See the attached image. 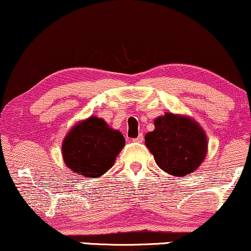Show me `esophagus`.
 <instances>
[{
	"mask_svg": "<svg viewBox=\"0 0 251 251\" xmlns=\"http://www.w3.org/2000/svg\"><path fill=\"white\" fill-rule=\"evenodd\" d=\"M133 141H137V143H143V140H144V136H143V133H139V136H138L137 138H134V139H132Z\"/></svg>",
	"mask_w": 251,
	"mask_h": 251,
	"instance_id": "34e87169",
	"label": "esophagus"
}]
</instances>
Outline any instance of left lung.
<instances>
[{"instance_id":"1","label":"left lung","mask_w":251,"mask_h":251,"mask_svg":"<svg viewBox=\"0 0 251 251\" xmlns=\"http://www.w3.org/2000/svg\"><path fill=\"white\" fill-rule=\"evenodd\" d=\"M154 125L145 141L159 168L176 176L197 170L207 151L204 130L191 119L172 113L157 118Z\"/></svg>"}]
</instances>
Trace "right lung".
Returning <instances> with one entry per match:
<instances>
[{"label":"right lung","mask_w":251,"mask_h":251,"mask_svg":"<svg viewBox=\"0 0 251 251\" xmlns=\"http://www.w3.org/2000/svg\"><path fill=\"white\" fill-rule=\"evenodd\" d=\"M126 140L104 120L90 117L75 126L62 145L64 163L74 172L87 177L103 176L114 164Z\"/></svg>","instance_id":"1"}]
</instances>
